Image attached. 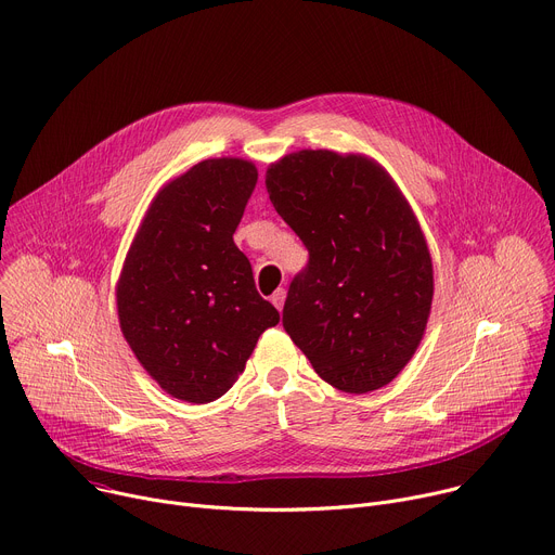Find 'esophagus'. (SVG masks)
<instances>
[{
	"label": "esophagus",
	"mask_w": 555,
	"mask_h": 555,
	"mask_svg": "<svg viewBox=\"0 0 555 555\" xmlns=\"http://www.w3.org/2000/svg\"><path fill=\"white\" fill-rule=\"evenodd\" d=\"M272 304L276 310H283V304H285V289L279 287L274 294H272Z\"/></svg>",
	"instance_id": "obj_1"
}]
</instances>
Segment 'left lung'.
<instances>
[{
	"label": "left lung",
	"mask_w": 555,
	"mask_h": 555,
	"mask_svg": "<svg viewBox=\"0 0 555 555\" xmlns=\"http://www.w3.org/2000/svg\"><path fill=\"white\" fill-rule=\"evenodd\" d=\"M266 188L310 251L287 289L285 332L332 387H385L414 357L434 296L431 257L405 196L376 162L332 150L283 157Z\"/></svg>",
	"instance_id": "1"
}]
</instances>
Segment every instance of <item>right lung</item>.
<instances>
[{"label":"right lung","instance_id":"obj_1","mask_svg":"<svg viewBox=\"0 0 555 555\" xmlns=\"http://www.w3.org/2000/svg\"><path fill=\"white\" fill-rule=\"evenodd\" d=\"M257 179L243 159L192 166L159 190L128 249L117 283L121 332L179 400L221 398L281 319L232 238Z\"/></svg>","mask_w":555,"mask_h":555}]
</instances>
